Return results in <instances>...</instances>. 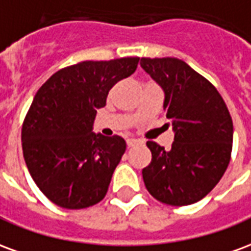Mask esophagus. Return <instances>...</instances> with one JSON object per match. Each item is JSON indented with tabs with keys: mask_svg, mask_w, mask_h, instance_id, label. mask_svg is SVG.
I'll return each instance as SVG.
<instances>
[{
	"mask_svg": "<svg viewBox=\"0 0 251 251\" xmlns=\"http://www.w3.org/2000/svg\"><path fill=\"white\" fill-rule=\"evenodd\" d=\"M126 144H127V147L131 148V147H136V145H138L140 141L136 140V138H127V140H126Z\"/></svg>",
	"mask_w": 251,
	"mask_h": 251,
	"instance_id": "obj_1",
	"label": "esophagus"
}]
</instances>
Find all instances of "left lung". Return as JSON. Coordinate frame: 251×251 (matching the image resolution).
I'll use <instances>...</instances> for the list:
<instances>
[{
	"mask_svg": "<svg viewBox=\"0 0 251 251\" xmlns=\"http://www.w3.org/2000/svg\"><path fill=\"white\" fill-rule=\"evenodd\" d=\"M140 64L163 88V109L175 133L171 149L147 142L152 161L142 169L145 187L165 204H194L219 183L230 163V113L216 88L183 60L142 57Z\"/></svg>",
	"mask_w": 251,
	"mask_h": 251,
	"instance_id": "left-lung-1",
	"label": "left lung"
}]
</instances>
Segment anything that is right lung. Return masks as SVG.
Segmentation results:
<instances>
[{
    "label": "right lung",
    "mask_w": 251,
    "mask_h": 251,
    "mask_svg": "<svg viewBox=\"0 0 251 251\" xmlns=\"http://www.w3.org/2000/svg\"><path fill=\"white\" fill-rule=\"evenodd\" d=\"M138 60L77 63L53 74L36 93L21 131L23 153L52 203L79 210L104 198L126 142L94 133V121L111 87L130 76Z\"/></svg>",
    "instance_id": "obj_1"
}]
</instances>
